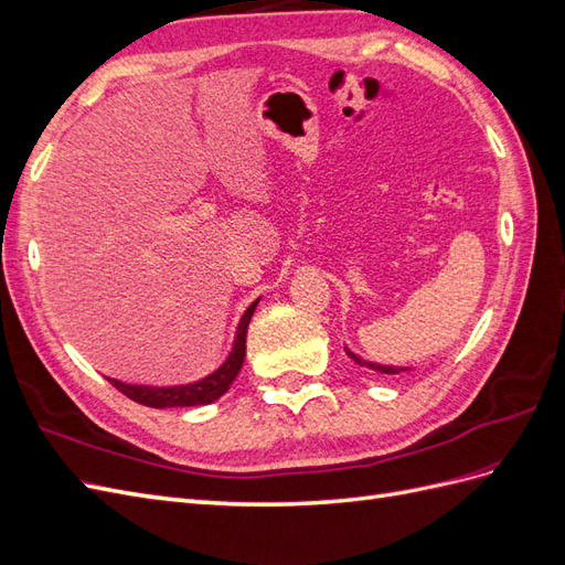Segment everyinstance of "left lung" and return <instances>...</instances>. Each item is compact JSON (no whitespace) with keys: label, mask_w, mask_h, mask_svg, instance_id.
Segmentation results:
<instances>
[{"label":"left lung","mask_w":565,"mask_h":565,"mask_svg":"<svg viewBox=\"0 0 565 565\" xmlns=\"http://www.w3.org/2000/svg\"><path fill=\"white\" fill-rule=\"evenodd\" d=\"M347 353H349V358H353V361H355L358 365H365V367H370V370H377V372H384V374H401V372H409V370H413V367H393V365H382V363L365 361V358L355 355L349 347H347Z\"/></svg>","instance_id":"1"}]
</instances>
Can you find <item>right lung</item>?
<instances>
[{
    "mask_svg": "<svg viewBox=\"0 0 565 565\" xmlns=\"http://www.w3.org/2000/svg\"><path fill=\"white\" fill-rule=\"evenodd\" d=\"M262 299V297H259ZM259 299L252 301L245 313L241 316L235 324V334L231 341V349L226 351L224 361H221L212 372L202 374L198 380L181 382V384H167V386H152V384H127L108 377V382L122 391L127 398L148 405V407H198V405H210L218 401L224 393L231 388L237 374L243 370L245 363V341H247V328L249 320L259 306Z\"/></svg>",
    "mask_w": 565,
    "mask_h": 565,
    "instance_id": "1",
    "label": "right lung"
}]
</instances>
